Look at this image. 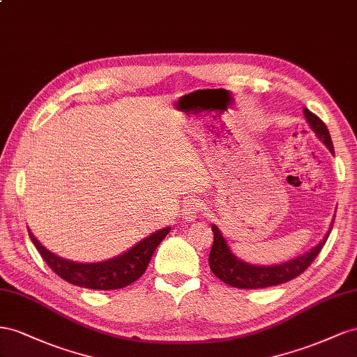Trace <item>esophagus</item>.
Listing matches in <instances>:
<instances>
[{"label": "esophagus", "instance_id": "obj_1", "mask_svg": "<svg viewBox=\"0 0 357 357\" xmlns=\"http://www.w3.org/2000/svg\"><path fill=\"white\" fill-rule=\"evenodd\" d=\"M200 211H202V203L196 199H191L185 203L184 209H182V218H184L188 222L195 221L199 217Z\"/></svg>", "mask_w": 357, "mask_h": 357}]
</instances>
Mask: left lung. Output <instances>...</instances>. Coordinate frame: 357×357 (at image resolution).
Listing matches in <instances>:
<instances>
[{
  "label": "left lung",
  "instance_id": "8db88e82",
  "mask_svg": "<svg viewBox=\"0 0 357 357\" xmlns=\"http://www.w3.org/2000/svg\"><path fill=\"white\" fill-rule=\"evenodd\" d=\"M303 115L307 118L315 136H317L333 154L332 139L324 122L317 115H314L312 112H310L307 107H303ZM332 226L333 221L329 230L326 231V235L317 245L311 248L308 252L302 254V256L289 261H284L281 264H272V266H256V264H250L238 259L229 248L227 241L224 239L220 229L215 224H212L211 229L213 231V245L209 252L211 271L222 282H226L229 286L236 289H264L278 286V284L287 282L293 278L299 277V275L310 266L312 260L319 256V252L321 251L326 241H328Z\"/></svg>",
  "mask_w": 357,
  "mask_h": 357
}]
</instances>
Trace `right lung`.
Segmentation results:
<instances>
[{
  "label": "right lung",
  "mask_w": 357,
  "mask_h": 357,
  "mask_svg": "<svg viewBox=\"0 0 357 357\" xmlns=\"http://www.w3.org/2000/svg\"><path fill=\"white\" fill-rule=\"evenodd\" d=\"M169 231L170 227L161 229L142 239L128 251L98 263H76L63 259L46 250L31 231H29V238L47 266L67 282L91 290H115L130 286L145 273L152 254Z\"/></svg>",
  "instance_id": "1"
}]
</instances>
